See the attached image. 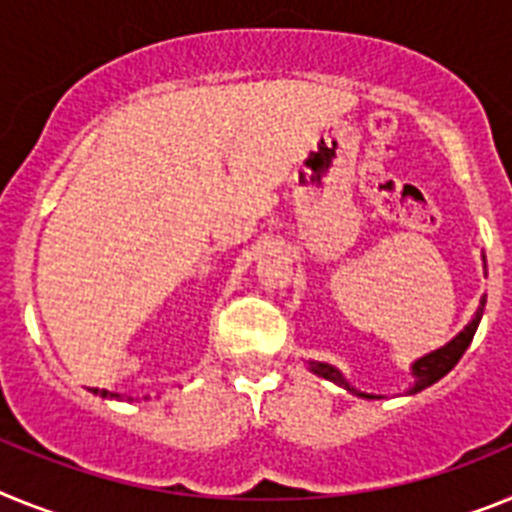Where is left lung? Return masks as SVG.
Wrapping results in <instances>:
<instances>
[{"instance_id": "left-lung-1", "label": "left lung", "mask_w": 512, "mask_h": 512, "mask_svg": "<svg viewBox=\"0 0 512 512\" xmlns=\"http://www.w3.org/2000/svg\"><path fill=\"white\" fill-rule=\"evenodd\" d=\"M484 265H487V262H484ZM482 311H484V299H482V306L477 309V317L471 319V324L466 327L464 332H461V335H456L451 342H448V345H443L441 350H435V353L425 355V358H420V361L412 366V373H415V379H417L415 389L412 391H420V389H425V386L435 384V381L443 379V376H446V373L451 371L456 363H459V358L464 355V350L469 348L471 337H474V332H477L479 319H482ZM309 368L317 373V376H324V379H330V381H335V384H342L345 389H350L348 381L342 379L337 368L327 366V363H317V361H311ZM361 397H368V394H361Z\"/></svg>"}]
</instances>
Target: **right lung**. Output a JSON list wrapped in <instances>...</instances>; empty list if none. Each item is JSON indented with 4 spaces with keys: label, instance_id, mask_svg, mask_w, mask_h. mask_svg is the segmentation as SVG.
Listing matches in <instances>:
<instances>
[{
    "label": "right lung",
    "instance_id": "right-lung-1",
    "mask_svg": "<svg viewBox=\"0 0 512 512\" xmlns=\"http://www.w3.org/2000/svg\"><path fill=\"white\" fill-rule=\"evenodd\" d=\"M97 391H100V389H95V394H97ZM100 394H102V397H118V399H121V394H108V391H100Z\"/></svg>",
    "mask_w": 512,
    "mask_h": 512
}]
</instances>
